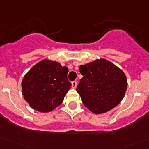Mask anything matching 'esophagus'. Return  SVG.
<instances>
[{
	"instance_id": "esophagus-1",
	"label": "esophagus",
	"mask_w": 149,
	"mask_h": 149,
	"mask_svg": "<svg viewBox=\"0 0 149 149\" xmlns=\"http://www.w3.org/2000/svg\"><path fill=\"white\" fill-rule=\"evenodd\" d=\"M77 81H73L72 83V88H75L76 87H77Z\"/></svg>"
}]
</instances>
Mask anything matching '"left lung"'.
Segmentation results:
<instances>
[{"instance_id": "1", "label": "left lung", "mask_w": 149, "mask_h": 149, "mask_svg": "<svg viewBox=\"0 0 149 149\" xmlns=\"http://www.w3.org/2000/svg\"><path fill=\"white\" fill-rule=\"evenodd\" d=\"M83 76L77 91L88 109L104 113L118 105L125 94L127 81L124 72L105 59L96 60L79 67Z\"/></svg>"}]
</instances>
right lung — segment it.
Masks as SVG:
<instances>
[{
    "label": "right lung",
    "instance_id": "right-lung-1",
    "mask_svg": "<svg viewBox=\"0 0 149 149\" xmlns=\"http://www.w3.org/2000/svg\"><path fill=\"white\" fill-rule=\"evenodd\" d=\"M68 69L47 59L31 68L22 82V94L32 108L42 113L54 110L63 101L72 84Z\"/></svg>",
    "mask_w": 149,
    "mask_h": 149
}]
</instances>
